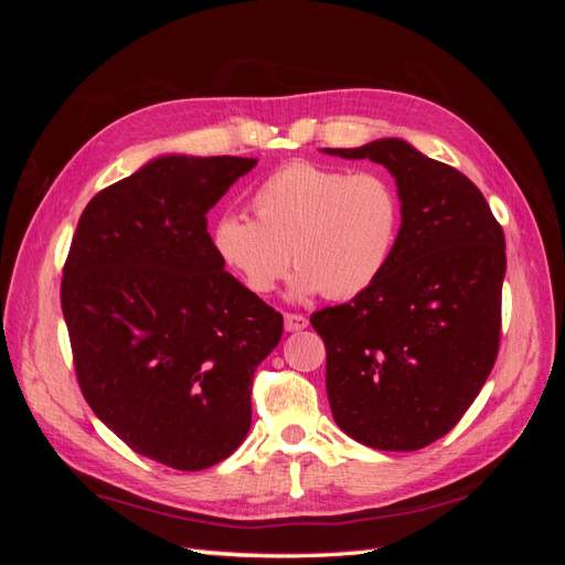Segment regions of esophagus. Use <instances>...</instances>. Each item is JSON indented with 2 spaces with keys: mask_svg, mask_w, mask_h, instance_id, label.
<instances>
[{
  "mask_svg": "<svg viewBox=\"0 0 565 565\" xmlns=\"http://www.w3.org/2000/svg\"><path fill=\"white\" fill-rule=\"evenodd\" d=\"M309 324V318L301 313H285V330L287 332H299Z\"/></svg>",
  "mask_w": 565,
  "mask_h": 565,
  "instance_id": "34e87169",
  "label": "esophagus"
}]
</instances>
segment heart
Here are the masks:
<instances>
[{
	"mask_svg": "<svg viewBox=\"0 0 565 565\" xmlns=\"http://www.w3.org/2000/svg\"><path fill=\"white\" fill-rule=\"evenodd\" d=\"M254 218L224 214L212 247L256 297L297 268L292 295L353 299L388 268L403 228L396 183L380 172H349L318 162H287L252 193Z\"/></svg>",
	"mask_w": 565,
	"mask_h": 565,
	"instance_id": "heart-1",
	"label": "heart"
}]
</instances>
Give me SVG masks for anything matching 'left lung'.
<instances>
[{
    "label": "left lung",
    "mask_w": 565,
    "mask_h": 565,
    "mask_svg": "<svg viewBox=\"0 0 565 565\" xmlns=\"http://www.w3.org/2000/svg\"><path fill=\"white\" fill-rule=\"evenodd\" d=\"M324 152L384 164L403 200L384 276L311 316L332 415L363 446L419 450L465 417L498 358L504 233L465 174L401 139Z\"/></svg>",
    "instance_id": "obj_1"
}]
</instances>
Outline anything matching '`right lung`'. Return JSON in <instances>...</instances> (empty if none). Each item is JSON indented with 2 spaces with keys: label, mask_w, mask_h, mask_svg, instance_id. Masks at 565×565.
<instances>
[{
  "label": "right lung",
  "mask_w": 565,
  "mask_h": 565,
  "mask_svg": "<svg viewBox=\"0 0 565 565\" xmlns=\"http://www.w3.org/2000/svg\"><path fill=\"white\" fill-rule=\"evenodd\" d=\"M254 158L167 156L96 193L63 266L84 401L127 446L179 471L218 465L252 424V377L282 316L237 282L207 212Z\"/></svg>",
  "instance_id": "obj_1"
}]
</instances>
